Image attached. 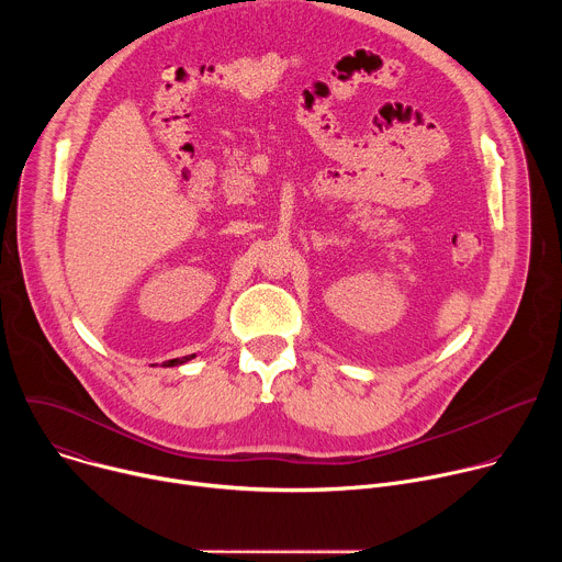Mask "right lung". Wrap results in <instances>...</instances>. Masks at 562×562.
Instances as JSON below:
<instances>
[{"instance_id": "add662e5", "label": "right lung", "mask_w": 562, "mask_h": 562, "mask_svg": "<svg viewBox=\"0 0 562 562\" xmlns=\"http://www.w3.org/2000/svg\"><path fill=\"white\" fill-rule=\"evenodd\" d=\"M195 358V353H191V356H184V358H173V360H169V362H165V367H180V364H184V362H189V360H193ZM155 367V364H153Z\"/></svg>"}]
</instances>
